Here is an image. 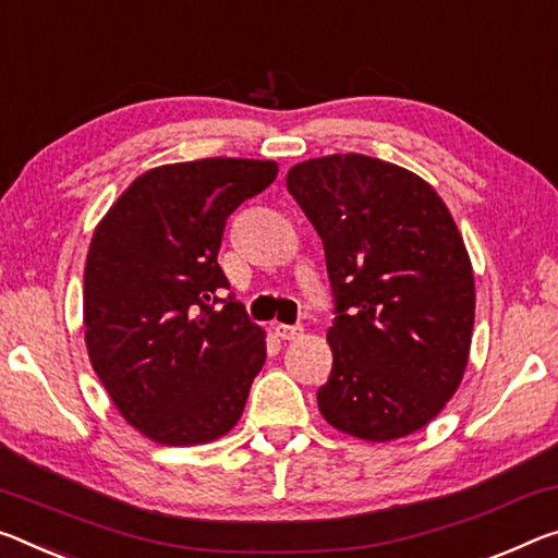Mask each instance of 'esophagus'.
I'll return each mask as SVG.
<instances>
[{"label":"esophagus","instance_id":"34e87169","mask_svg":"<svg viewBox=\"0 0 558 558\" xmlns=\"http://www.w3.org/2000/svg\"><path fill=\"white\" fill-rule=\"evenodd\" d=\"M276 335L280 340H295V338H300V335H303V327L300 325H278L276 327Z\"/></svg>","mask_w":558,"mask_h":558}]
</instances>
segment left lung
Listing matches in <instances>:
<instances>
[{
  "instance_id": "obj_1",
  "label": "left lung",
  "mask_w": 558,
  "mask_h": 558,
  "mask_svg": "<svg viewBox=\"0 0 558 558\" xmlns=\"http://www.w3.org/2000/svg\"><path fill=\"white\" fill-rule=\"evenodd\" d=\"M286 183L320 235L335 298L323 417L367 441L412 435L470 360L474 272L452 214L420 175L362 154L311 158Z\"/></svg>"
}]
</instances>
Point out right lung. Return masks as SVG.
Returning a JSON list of instances; mask_svg holds the SVG:
<instances>
[{
    "label": "right lung",
    "instance_id": "right-lung-1",
    "mask_svg": "<svg viewBox=\"0 0 558 558\" xmlns=\"http://www.w3.org/2000/svg\"><path fill=\"white\" fill-rule=\"evenodd\" d=\"M276 161L201 158L141 173L96 226L84 268L94 373L121 417L158 445L223 437L265 362L218 265L228 216L276 181Z\"/></svg>",
    "mask_w": 558,
    "mask_h": 558
}]
</instances>
